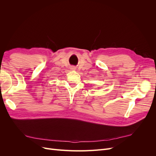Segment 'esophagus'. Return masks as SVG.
Instances as JSON below:
<instances>
[{"mask_svg":"<svg viewBox=\"0 0 156 156\" xmlns=\"http://www.w3.org/2000/svg\"><path fill=\"white\" fill-rule=\"evenodd\" d=\"M72 70H74V69H75V68H74V67H72Z\"/></svg>","mask_w":156,"mask_h":156,"instance_id":"obj_1","label":"esophagus"}]
</instances>
